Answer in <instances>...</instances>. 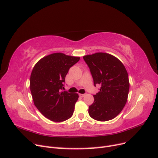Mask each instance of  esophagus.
<instances>
[{
	"label": "esophagus",
	"instance_id": "1",
	"mask_svg": "<svg viewBox=\"0 0 158 158\" xmlns=\"http://www.w3.org/2000/svg\"><path fill=\"white\" fill-rule=\"evenodd\" d=\"M84 95H85V94H79V96H80V97H81V98L84 97Z\"/></svg>",
	"mask_w": 158,
	"mask_h": 158
}]
</instances>
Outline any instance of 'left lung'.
Wrapping results in <instances>:
<instances>
[{
	"label": "left lung",
	"mask_w": 158,
	"mask_h": 158,
	"mask_svg": "<svg viewBox=\"0 0 158 158\" xmlns=\"http://www.w3.org/2000/svg\"><path fill=\"white\" fill-rule=\"evenodd\" d=\"M89 69L94 86L101 85L89 106V116L99 121L111 120L121 112L127 101L129 80L127 71L116 57L97 52L83 57Z\"/></svg>",
	"instance_id": "obj_1"
}]
</instances>
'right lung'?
Instances as JSON below:
<instances>
[{
    "mask_svg": "<svg viewBox=\"0 0 158 158\" xmlns=\"http://www.w3.org/2000/svg\"><path fill=\"white\" fill-rule=\"evenodd\" d=\"M80 57L60 52L46 56L36 63L30 76V90L33 102L40 113L55 122L73 116L78 94L63 92L65 77Z\"/></svg>",
    "mask_w": 158,
    "mask_h": 158,
    "instance_id": "right-lung-1",
    "label": "right lung"
}]
</instances>
